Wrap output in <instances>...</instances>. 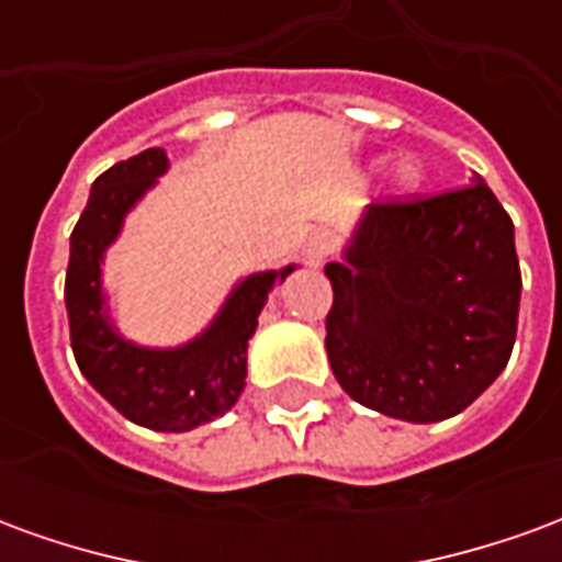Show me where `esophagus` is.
I'll return each instance as SVG.
<instances>
[{
  "mask_svg": "<svg viewBox=\"0 0 562 562\" xmlns=\"http://www.w3.org/2000/svg\"><path fill=\"white\" fill-rule=\"evenodd\" d=\"M334 252V234L325 232V228H318V232H313L310 237H306L304 244V258L310 268H318L325 258Z\"/></svg>",
  "mask_w": 562,
  "mask_h": 562,
  "instance_id": "1",
  "label": "esophagus"
}]
</instances>
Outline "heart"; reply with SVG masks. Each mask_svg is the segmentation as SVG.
<instances>
[{"label": "heart", "mask_w": 562, "mask_h": 562, "mask_svg": "<svg viewBox=\"0 0 562 562\" xmlns=\"http://www.w3.org/2000/svg\"><path fill=\"white\" fill-rule=\"evenodd\" d=\"M422 165L413 159H403L397 161V168L391 173V186H394V192H413L415 186L422 183Z\"/></svg>", "instance_id": "1"}]
</instances>
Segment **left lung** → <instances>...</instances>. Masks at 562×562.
I'll return each instance as SVG.
<instances>
[{
    "label": "left lung",
    "instance_id": "left-lung-1",
    "mask_svg": "<svg viewBox=\"0 0 562 562\" xmlns=\"http://www.w3.org/2000/svg\"><path fill=\"white\" fill-rule=\"evenodd\" d=\"M325 273L330 370L367 409L446 422L506 370L520 268L515 225L482 177L434 198L370 204Z\"/></svg>",
    "mask_w": 562,
    "mask_h": 562
}]
</instances>
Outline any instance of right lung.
I'll return each mask as SVG.
<instances>
[{
  "label": "right lung",
  "mask_w": 562,
  "mask_h": 562,
  "mask_svg": "<svg viewBox=\"0 0 562 562\" xmlns=\"http://www.w3.org/2000/svg\"><path fill=\"white\" fill-rule=\"evenodd\" d=\"M165 171V149L149 147L116 161L92 183L90 201L71 232L66 306L71 352L92 389L128 422L161 434H186L237 403L246 385V346L258 328V313L268 304L270 289L285 282L294 265L244 277L207 328L183 346L149 349L126 340L108 310L102 261L123 232L128 210Z\"/></svg>",
  "instance_id": "add662e5"
}]
</instances>
